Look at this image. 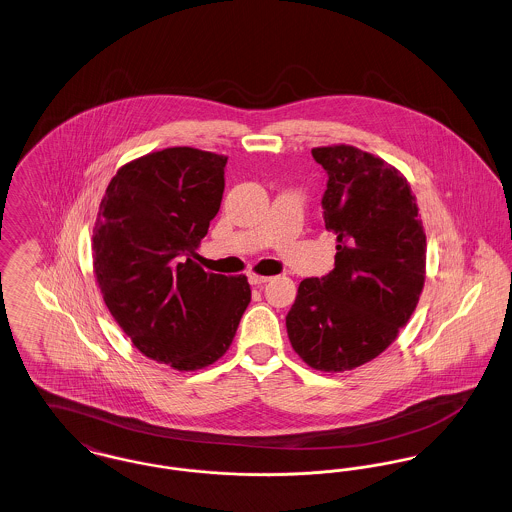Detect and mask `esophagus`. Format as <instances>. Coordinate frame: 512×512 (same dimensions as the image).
Instances as JSON below:
<instances>
[{"instance_id": "34e87169", "label": "esophagus", "mask_w": 512, "mask_h": 512, "mask_svg": "<svg viewBox=\"0 0 512 512\" xmlns=\"http://www.w3.org/2000/svg\"><path fill=\"white\" fill-rule=\"evenodd\" d=\"M247 280H249V284H253V286H261V284L268 282L270 278H268V276H261V274H257V272H247Z\"/></svg>"}]
</instances>
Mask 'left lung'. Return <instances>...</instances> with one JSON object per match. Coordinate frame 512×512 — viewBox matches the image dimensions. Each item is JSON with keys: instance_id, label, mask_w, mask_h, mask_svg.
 I'll return each mask as SVG.
<instances>
[{"instance_id": "8db88e82", "label": "left lung", "mask_w": 512, "mask_h": 512, "mask_svg": "<svg viewBox=\"0 0 512 512\" xmlns=\"http://www.w3.org/2000/svg\"><path fill=\"white\" fill-rule=\"evenodd\" d=\"M328 174L322 209L338 234L334 270L305 278L286 317L295 353L343 372L388 349L424 286L426 234L407 178L353 146L315 147Z\"/></svg>"}]
</instances>
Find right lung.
<instances>
[{"mask_svg":"<svg viewBox=\"0 0 512 512\" xmlns=\"http://www.w3.org/2000/svg\"><path fill=\"white\" fill-rule=\"evenodd\" d=\"M228 157L167 147L126 163L94 226V272L109 313L146 357L178 370L213 365L236 336L245 276L205 272L195 249L219 213Z\"/></svg>","mask_w":512,"mask_h":512,"instance_id":"right-lung-1","label":"right lung"}]
</instances>
